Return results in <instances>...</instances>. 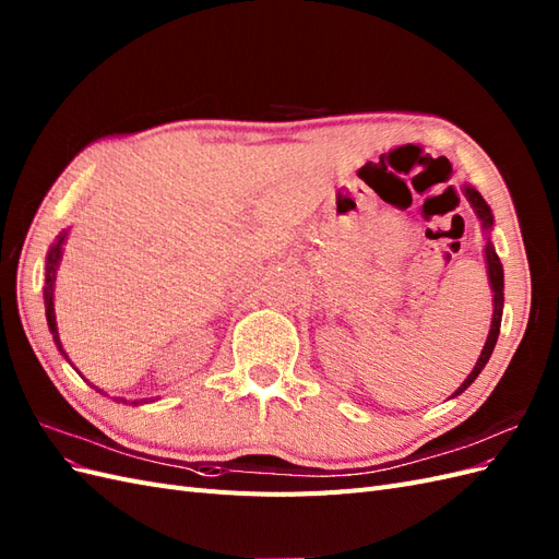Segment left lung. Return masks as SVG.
<instances>
[{
    "label": "left lung",
    "instance_id": "1",
    "mask_svg": "<svg viewBox=\"0 0 559 559\" xmlns=\"http://www.w3.org/2000/svg\"><path fill=\"white\" fill-rule=\"evenodd\" d=\"M463 194L467 198V202H471V206L475 209L477 218L481 221V228H485V230H491V228H493V216H491V209H489V204L485 202V198H481V194H479L475 188H471V186H463ZM485 255H487V270H489L491 292H493V317H491V329H489L487 343H485V348H481V355H479V359H477L475 369H473L471 373H467V379L461 383V388H459L451 397L461 395V392L477 379L479 371L485 369V365H487L489 357H491V353H493V345H496V341H499L501 317H503V265H501V261H499V255H496V251H493V245H491V242H487V247H485Z\"/></svg>",
    "mask_w": 559,
    "mask_h": 559
}]
</instances>
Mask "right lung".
I'll list each match as a JSON object with an SVG mask.
<instances>
[{
  "mask_svg": "<svg viewBox=\"0 0 559 559\" xmlns=\"http://www.w3.org/2000/svg\"><path fill=\"white\" fill-rule=\"evenodd\" d=\"M68 233L63 230L58 235L56 245L49 249V255H47V286H44V304H47V322H49V331L53 334V341L58 345V350L66 355L63 345H60V338H58V329H56V314H53V282H56V270H58V263H60V255H63V242H66ZM68 357V355H66ZM135 404V402H133Z\"/></svg>",
  "mask_w": 559,
  "mask_h": 559,
  "instance_id": "right-lung-1",
  "label": "right lung"
}]
</instances>
